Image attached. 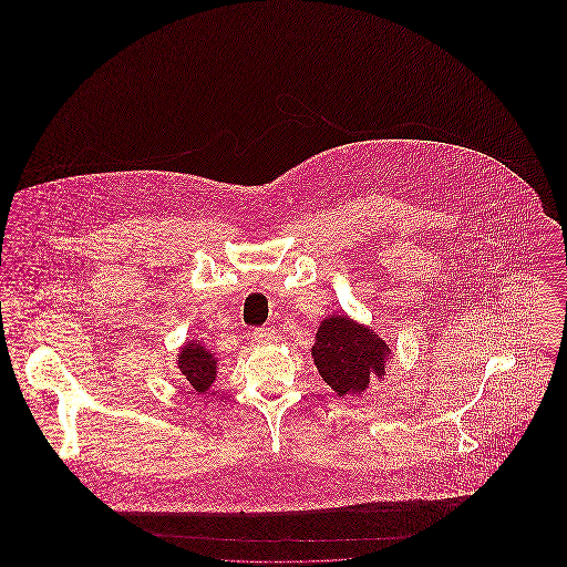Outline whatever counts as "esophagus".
<instances>
[{
    "label": "esophagus",
    "mask_w": 567,
    "mask_h": 567,
    "mask_svg": "<svg viewBox=\"0 0 567 567\" xmlns=\"http://www.w3.org/2000/svg\"><path fill=\"white\" fill-rule=\"evenodd\" d=\"M252 338H255L259 344H270V342L278 340V331L271 329V327H257V329L252 331Z\"/></svg>",
    "instance_id": "34e87169"
}]
</instances>
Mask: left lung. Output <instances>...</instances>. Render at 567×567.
I'll return each mask as SVG.
<instances>
[{
	"label": "left lung",
	"mask_w": 567,
	"mask_h": 567,
	"mask_svg": "<svg viewBox=\"0 0 567 567\" xmlns=\"http://www.w3.org/2000/svg\"><path fill=\"white\" fill-rule=\"evenodd\" d=\"M312 359L338 398L363 395L370 380L386 377L391 349L368 324L347 315L324 317L312 344Z\"/></svg>",
	"instance_id": "left-lung-1"
}]
</instances>
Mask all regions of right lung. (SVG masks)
<instances>
[{"label": "right lung", "mask_w": 567, "mask_h": 567, "mask_svg": "<svg viewBox=\"0 0 567 567\" xmlns=\"http://www.w3.org/2000/svg\"><path fill=\"white\" fill-rule=\"evenodd\" d=\"M176 368L193 391L206 393L216 380L218 357L215 351L206 349L199 340H190L185 342V347H181L176 354Z\"/></svg>", "instance_id": "1"}]
</instances>
